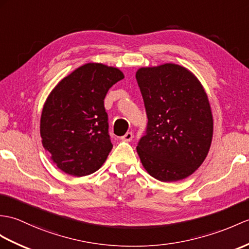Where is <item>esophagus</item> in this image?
Here are the masks:
<instances>
[{
    "instance_id": "1",
    "label": "esophagus",
    "mask_w": 249,
    "mask_h": 249,
    "mask_svg": "<svg viewBox=\"0 0 249 249\" xmlns=\"http://www.w3.org/2000/svg\"><path fill=\"white\" fill-rule=\"evenodd\" d=\"M132 138H134L132 132H126V134L123 137H121V140L124 141V142H130L132 140Z\"/></svg>"
}]
</instances>
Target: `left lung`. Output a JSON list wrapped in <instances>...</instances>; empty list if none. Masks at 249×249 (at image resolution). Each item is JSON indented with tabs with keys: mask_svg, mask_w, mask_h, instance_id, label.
<instances>
[{
	"mask_svg": "<svg viewBox=\"0 0 249 249\" xmlns=\"http://www.w3.org/2000/svg\"><path fill=\"white\" fill-rule=\"evenodd\" d=\"M136 79L148 123L137 153L152 177L182 180L203 164L211 146L213 117L208 95L189 69L167 62L142 67Z\"/></svg>",
	"mask_w": 249,
	"mask_h": 249,
	"instance_id": "left-lung-1",
	"label": "left lung"
}]
</instances>
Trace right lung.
Wrapping results in <instances>:
<instances>
[{"mask_svg": "<svg viewBox=\"0 0 249 249\" xmlns=\"http://www.w3.org/2000/svg\"><path fill=\"white\" fill-rule=\"evenodd\" d=\"M123 78L118 68L88 62L63 77L46 97L40 136L60 171L83 177L105 162L112 143L104 98L109 88Z\"/></svg>", "mask_w": 249, "mask_h": 249, "instance_id": "add662e5", "label": "right lung"}]
</instances>
